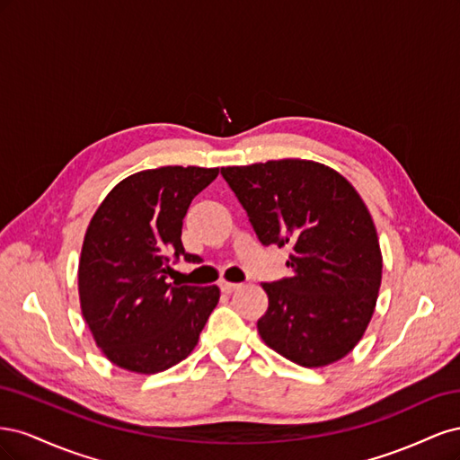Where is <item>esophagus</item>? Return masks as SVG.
I'll return each mask as SVG.
<instances>
[{
  "label": "esophagus",
  "instance_id": "esophagus-1",
  "mask_svg": "<svg viewBox=\"0 0 460 460\" xmlns=\"http://www.w3.org/2000/svg\"><path fill=\"white\" fill-rule=\"evenodd\" d=\"M218 286H220L222 291H225V294H234L235 289H240V284H234V282H228V280H220Z\"/></svg>",
  "mask_w": 460,
  "mask_h": 460
}]
</instances>
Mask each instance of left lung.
<instances>
[{
  "label": "left lung",
  "instance_id": "1",
  "mask_svg": "<svg viewBox=\"0 0 460 460\" xmlns=\"http://www.w3.org/2000/svg\"><path fill=\"white\" fill-rule=\"evenodd\" d=\"M262 245H289L291 276L261 284L262 341L305 368L349 355L365 336L382 284L372 215L349 180L307 159L222 166Z\"/></svg>",
  "mask_w": 460,
  "mask_h": 460
}]
</instances>
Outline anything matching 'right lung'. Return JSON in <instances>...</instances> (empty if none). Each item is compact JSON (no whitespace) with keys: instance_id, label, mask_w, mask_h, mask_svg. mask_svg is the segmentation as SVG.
<instances>
[{"instance_id":"1","label":"right lung","mask_w":460,"mask_h":460,"mask_svg":"<svg viewBox=\"0 0 460 460\" xmlns=\"http://www.w3.org/2000/svg\"><path fill=\"white\" fill-rule=\"evenodd\" d=\"M218 176L203 166L136 172L111 190L84 234L78 296L95 345L136 374H157L196 349L217 286H171L172 259L199 262L182 247L191 199Z\"/></svg>"}]
</instances>
